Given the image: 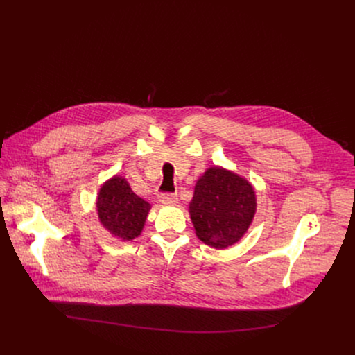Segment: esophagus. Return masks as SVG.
I'll return each mask as SVG.
<instances>
[{
  "mask_svg": "<svg viewBox=\"0 0 355 355\" xmlns=\"http://www.w3.org/2000/svg\"><path fill=\"white\" fill-rule=\"evenodd\" d=\"M159 199L162 204L164 205H175L177 200H178V195L177 193H171V192H164L159 195Z\"/></svg>",
  "mask_w": 355,
  "mask_h": 355,
  "instance_id": "esophagus-1",
  "label": "esophagus"
}]
</instances>
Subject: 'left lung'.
I'll return each instance as SVG.
<instances>
[{"label": "left lung", "mask_w": 355, "mask_h": 355, "mask_svg": "<svg viewBox=\"0 0 355 355\" xmlns=\"http://www.w3.org/2000/svg\"><path fill=\"white\" fill-rule=\"evenodd\" d=\"M254 212L252 187L219 167L209 168L198 180L189 204L196 236L216 248L234 244L248 229Z\"/></svg>", "instance_id": "obj_1"}]
</instances>
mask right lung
Returning <instances> with one entry per match:
<instances>
[{
	"label": "right lung",
	"instance_id": "obj_1",
	"mask_svg": "<svg viewBox=\"0 0 355 355\" xmlns=\"http://www.w3.org/2000/svg\"><path fill=\"white\" fill-rule=\"evenodd\" d=\"M96 209L101 223L114 236L132 240L140 234L150 205L132 191L125 178L114 177L101 188Z\"/></svg>",
	"mask_w": 355,
	"mask_h": 355
}]
</instances>
